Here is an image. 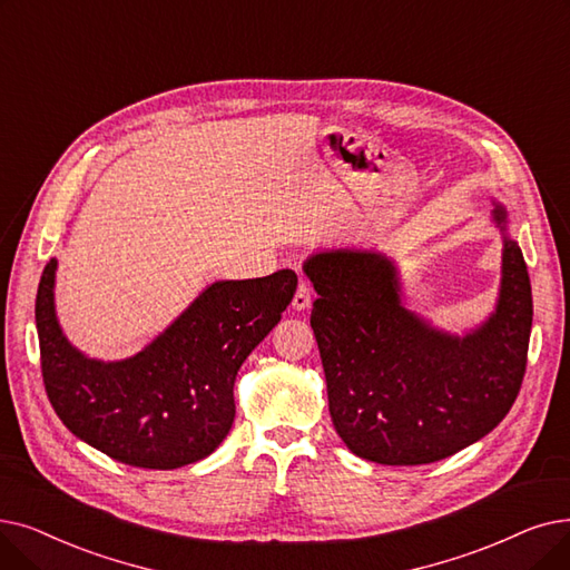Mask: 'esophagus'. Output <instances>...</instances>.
Instances as JSON below:
<instances>
[{
    "instance_id": "1",
    "label": "esophagus",
    "mask_w": 570,
    "mask_h": 570,
    "mask_svg": "<svg viewBox=\"0 0 570 570\" xmlns=\"http://www.w3.org/2000/svg\"><path fill=\"white\" fill-rule=\"evenodd\" d=\"M291 305H293V309H298V312H303V309H307L312 305V288H309V284L305 279H301L298 288H295V295H293V303Z\"/></svg>"
}]
</instances>
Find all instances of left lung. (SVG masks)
<instances>
[{
    "instance_id": "1",
    "label": "left lung",
    "mask_w": 570,
    "mask_h": 570,
    "mask_svg": "<svg viewBox=\"0 0 570 570\" xmlns=\"http://www.w3.org/2000/svg\"><path fill=\"white\" fill-rule=\"evenodd\" d=\"M505 224V212L497 209ZM318 298L312 331L337 435L384 465L448 459L497 429L527 373L533 321L529 269L505 237L497 314L465 337L431 328L401 305L380 254L326 252L305 263Z\"/></svg>"
}]
</instances>
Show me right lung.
<instances>
[{
  "mask_svg": "<svg viewBox=\"0 0 570 570\" xmlns=\"http://www.w3.org/2000/svg\"><path fill=\"white\" fill-rule=\"evenodd\" d=\"M56 258L37 291L46 395L90 448L137 468L171 470L209 456L235 419L239 365L277 326L298 277L216 282L144 352L120 363L86 358L65 340L53 307Z\"/></svg>",
  "mask_w": 570,
  "mask_h": 570,
  "instance_id": "obj_1",
  "label": "right lung"
}]
</instances>
